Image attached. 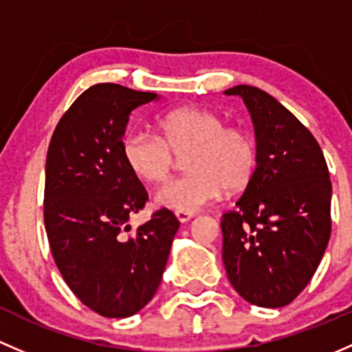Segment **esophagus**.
I'll use <instances>...</instances> for the list:
<instances>
[{"label":"esophagus","mask_w":352,"mask_h":352,"mask_svg":"<svg viewBox=\"0 0 352 352\" xmlns=\"http://www.w3.org/2000/svg\"><path fill=\"white\" fill-rule=\"evenodd\" d=\"M175 215H176V219L179 220L181 223H186V222H190L191 219H193L195 213H188V212H175Z\"/></svg>","instance_id":"esophagus-1"}]
</instances>
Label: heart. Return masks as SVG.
Returning a JSON list of instances; mask_svg holds the SVG:
<instances>
[{"mask_svg": "<svg viewBox=\"0 0 352 352\" xmlns=\"http://www.w3.org/2000/svg\"><path fill=\"white\" fill-rule=\"evenodd\" d=\"M159 135L132 130L122 139L126 168L146 183H161L171 173L175 155H183L190 175L166 183L155 193V205L195 213L220 198L223 188L239 191L256 169L252 137L242 129L226 126L210 110L183 107L157 118Z\"/></svg>", "mask_w": 352, "mask_h": 352, "instance_id": "heart-1", "label": "heart"}]
</instances>
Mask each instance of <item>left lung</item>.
I'll use <instances>...</instances> for the list:
<instances>
[{
	"label": "left lung",
	"instance_id": "left-lung-1",
	"mask_svg": "<svg viewBox=\"0 0 352 352\" xmlns=\"http://www.w3.org/2000/svg\"><path fill=\"white\" fill-rule=\"evenodd\" d=\"M223 95L241 98L251 115L257 168L222 215V259L245 302L280 309L309 285L327 249L329 169L315 137L276 98L248 85Z\"/></svg>",
	"mask_w": 352,
	"mask_h": 352
}]
</instances>
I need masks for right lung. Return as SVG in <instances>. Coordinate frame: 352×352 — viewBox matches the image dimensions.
Returning <instances> with one entry per match:
<instances>
[{"instance_id":"1","label":"right lung","mask_w":352,"mask_h":352,"mask_svg":"<svg viewBox=\"0 0 352 352\" xmlns=\"http://www.w3.org/2000/svg\"><path fill=\"white\" fill-rule=\"evenodd\" d=\"M159 98L113 82L91 86L57 123L47 152L50 251L72 293L103 317H130L151 302L179 229L173 212L161 208L123 235L147 191L123 161L122 139L130 113Z\"/></svg>"}]
</instances>
